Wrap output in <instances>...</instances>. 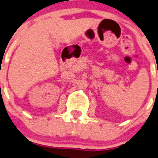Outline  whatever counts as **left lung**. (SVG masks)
Masks as SVG:
<instances>
[{
	"label": "left lung",
	"mask_w": 158,
	"mask_h": 158,
	"mask_svg": "<svg viewBox=\"0 0 158 158\" xmlns=\"http://www.w3.org/2000/svg\"><path fill=\"white\" fill-rule=\"evenodd\" d=\"M157 73H158V71H157Z\"/></svg>",
	"instance_id": "8db88e82"
}]
</instances>
